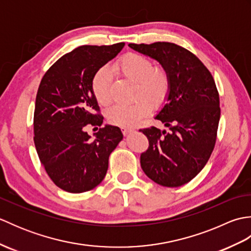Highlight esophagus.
Segmentation results:
<instances>
[{"label":"esophagus","mask_w":251,"mask_h":251,"mask_svg":"<svg viewBox=\"0 0 251 251\" xmlns=\"http://www.w3.org/2000/svg\"><path fill=\"white\" fill-rule=\"evenodd\" d=\"M122 131H123V135L124 136H127L131 134L132 131H134V129L132 128H129V127H122Z\"/></svg>","instance_id":"obj_1"}]
</instances>
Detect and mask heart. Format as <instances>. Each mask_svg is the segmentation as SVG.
Wrapping results in <instances>:
<instances>
[{
    "mask_svg": "<svg viewBox=\"0 0 251 251\" xmlns=\"http://www.w3.org/2000/svg\"><path fill=\"white\" fill-rule=\"evenodd\" d=\"M114 70L122 75L137 82L136 98L130 104H116L108 110V120L112 124L122 127L137 125L143 117L150 114L153 108L162 106L170 93V78L162 68H154L148 57L129 52L114 65ZM92 90L96 100L101 105L112 101V75L108 67L100 68L92 81Z\"/></svg>",
    "mask_w": 251,
    "mask_h": 251,
    "instance_id": "heart-1",
    "label": "heart"
}]
</instances>
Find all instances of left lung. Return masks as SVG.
Returning <instances> with one entry per match:
<instances>
[{
  "mask_svg": "<svg viewBox=\"0 0 251 251\" xmlns=\"http://www.w3.org/2000/svg\"><path fill=\"white\" fill-rule=\"evenodd\" d=\"M128 46L155 59L169 75L170 93L155 119L170 131L140 129L149 140L140 164L154 182L177 188L193 179L214 151L220 120L216 83L204 63L179 45L156 42Z\"/></svg>",
  "mask_w": 251,
  "mask_h": 251,
  "instance_id": "8db88e82",
  "label": "left lung"
}]
</instances>
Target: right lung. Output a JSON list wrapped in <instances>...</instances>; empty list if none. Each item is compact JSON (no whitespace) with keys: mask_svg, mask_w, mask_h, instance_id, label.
<instances>
[{"mask_svg":"<svg viewBox=\"0 0 251 251\" xmlns=\"http://www.w3.org/2000/svg\"><path fill=\"white\" fill-rule=\"evenodd\" d=\"M125 43L83 45L59 58L42 78L34 109V145L47 175L58 188L83 193L105 177L111 152L123 139L119 127L105 125L90 140L86 127L103 116L92 90L93 77Z\"/></svg>","mask_w":251,"mask_h":251,"instance_id":"add662e5","label":"right lung"}]
</instances>
